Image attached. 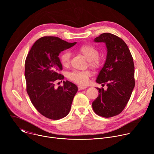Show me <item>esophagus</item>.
<instances>
[{
	"label": "esophagus",
	"instance_id": "1",
	"mask_svg": "<svg viewBox=\"0 0 154 154\" xmlns=\"http://www.w3.org/2000/svg\"><path fill=\"white\" fill-rule=\"evenodd\" d=\"M86 86H78V89H79V91H80V90H83V89H85V88H86Z\"/></svg>",
	"mask_w": 154,
	"mask_h": 154
}]
</instances>
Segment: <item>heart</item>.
<instances>
[{"instance_id": "1", "label": "heart", "mask_w": 154, "mask_h": 154, "mask_svg": "<svg viewBox=\"0 0 154 154\" xmlns=\"http://www.w3.org/2000/svg\"><path fill=\"white\" fill-rule=\"evenodd\" d=\"M78 52L82 54L85 58L89 61V64L93 69H97L100 66V60L97 57L98 51L93 46L86 44L82 45L78 49ZM71 54L69 51L63 52L60 57V62L64 67H67L70 63ZM91 73L89 71H74L68 74V78L74 82L80 85H86L88 82Z\"/></svg>"}]
</instances>
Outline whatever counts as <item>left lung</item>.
<instances>
[{"label":"left lung","mask_w":154,"mask_h":154,"mask_svg":"<svg viewBox=\"0 0 154 154\" xmlns=\"http://www.w3.org/2000/svg\"><path fill=\"white\" fill-rule=\"evenodd\" d=\"M95 42H103L106 57L96 82L106 84L107 89L96 88L99 96L93 102L94 112L99 116L110 118L119 115L128 102L135 87L134 63L125 42L118 36L104 33Z\"/></svg>","instance_id":"left-lung-1"}]
</instances>
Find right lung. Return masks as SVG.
Returning a JSON list of instances; mask_svg holds the SVG:
<instances>
[{"mask_svg":"<svg viewBox=\"0 0 154 154\" xmlns=\"http://www.w3.org/2000/svg\"><path fill=\"white\" fill-rule=\"evenodd\" d=\"M76 43L55 36H44L34 43L26 58L27 92L38 112L49 119L57 120L66 116L78 91L77 86L68 80L57 88L54 84L64 79L59 74L63 69L59 54Z\"/></svg>","mask_w":154,"mask_h":154,"instance_id":"right-lung-1","label":"right lung"}]
</instances>
